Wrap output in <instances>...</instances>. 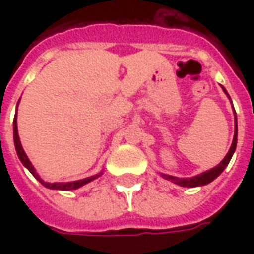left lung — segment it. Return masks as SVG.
Instances as JSON below:
<instances>
[{"label": "left lung", "instance_id": "left-lung-1", "mask_svg": "<svg viewBox=\"0 0 254 254\" xmlns=\"http://www.w3.org/2000/svg\"><path fill=\"white\" fill-rule=\"evenodd\" d=\"M224 91V94L227 95V98L230 99V95L227 94V91L224 89V87H222ZM231 102V99H230ZM233 105V103H231ZM233 111H234V120H235V129H234V138H233V143H231V147H230L229 152L227 155L224 156L223 160L219 163L218 166H215L212 167L211 170H207L201 173V174H197V176L191 177V178H180V177H174V176H169V174H163V173H160V176L163 177L165 180L167 181H171L177 184V185H180V187H185V188H196V187H202V185H207L209 182H212L215 178H218L223 170L227 167L229 165V162L233 158V155L235 152V148H237V137H238V125H237V114H235L234 110V106H233Z\"/></svg>", "mask_w": 254, "mask_h": 254}]
</instances>
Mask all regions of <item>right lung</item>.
Wrapping results in <instances>:
<instances>
[{
  "mask_svg": "<svg viewBox=\"0 0 254 254\" xmlns=\"http://www.w3.org/2000/svg\"><path fill=\"white\" fill-rule=\"evenodd\" d=\"M20 102V100H19ZM19 106V103H17ZM17 106H16V116H14L13 120V140H14V147H16V152H17V156H19L20 162L23 163L25 169H28L32 176L35 177L38 181L41 182L43 187L49 188V189H56V190H74V189H78V188L84 187V185H87L88 182L94 181L96 180L98 177H100L103 174V170L98 173V174H95V176L87 177V178H83V180H78V181H70V182H46L42 180L39 174L36 173L35 167L32 166V163L28 159V156L24 152V149H23V145L20 143V137H19V130H17Z\"/></svg>",
  "mask_w": 254,
  "mask_h": 254,
  "instance_id": "add662e5",
  "label": "right lung"
}]
</instances>
